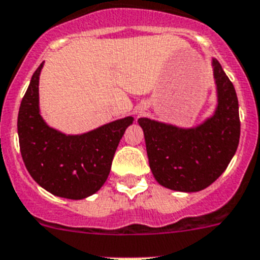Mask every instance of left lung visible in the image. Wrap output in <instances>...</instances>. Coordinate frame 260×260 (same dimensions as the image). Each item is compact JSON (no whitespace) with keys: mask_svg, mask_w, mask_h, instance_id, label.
<instances>
[{"mask_svg":"<svg viewBox=\"0 0 260 260\" xmlns=\"http://www.w3.org/2000/svg\"><path fill=\"white\" fill-rule=\"evenodd\" d=\"M218 107L196 128H178L141 117L149 167L160 185L178 191H200L217 180L237 152L239 107L233 83L213 59Z\"/></svg>","mask_w":260,"mask_h":260,"instance_id":"left-lung-1","label":"left lung"}]
</instances>
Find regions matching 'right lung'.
<instances>
[{
    "mask_svg": "<svg viewBox=\"0 0 260 260\" xmlns=\"http://www.w3.org/2000/svg\"><path fill=\"white\" fill-rule=\"evenodd\" d=\"M43 63L32 74L18 112L19 149L34 181L58 197L83 200L106 182L113 154L134 117H124L83 135L50 128L39 115L38 83Z\"/></svg>",
    "mask_w": 260,
    "mask_h": 260,
    "instance_id": "1",
    "label": "right lung"
}]
</instances>
